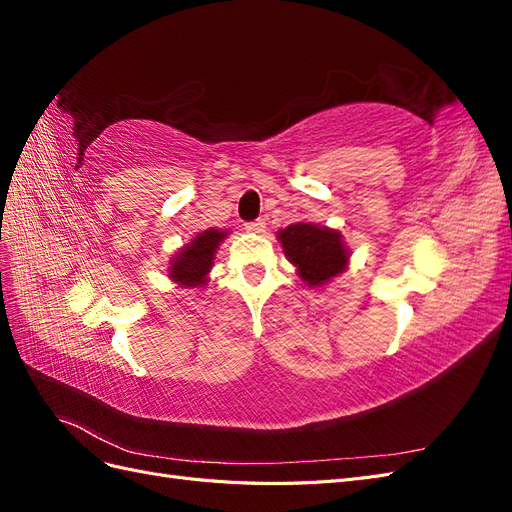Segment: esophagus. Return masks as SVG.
Returning a JSON list of instances; mask_svg holds the SVG:
<instances>
[{"label": "esophagus", "instance_id": "1", "mask_svg": "<svg viewBox=\"0 0 512 512\" xmlns=\"http://www.w3.org/2000/svg\"><path fill=\"white\" fill-rule=\"evenodd\" d=\"M245 230L252 232V235H262V232L267 230V224H265V220H256V222L245 224Z\"/></svg>", "mask_w": 512, "mask_h": 512}]
</instances>
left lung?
I'll list each match as a JSON object with an SVG mask.
<instances>
[{
    "instance_id": "obj_1",
    "label": "left lung",
    "mask_w": 512,
    "mask_h": 512,
    "mask_svg": "<svg viewBox=\"0 0 512 512\" xmlns=\"http://www.w3.org/2000/svg\"><path fill=\"white\" fill-rule=\"evenodd\" d=\"M286 258L297 267L301 282L309 288L327 286L350 265V247L342 232L314 222H297L277 232Z\"/></svg>"
}]
</instances>
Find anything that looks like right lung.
I'll return each mask as SVG.
<instances>
[{
    "label": "right lung",
    "mask_w": 512,
    "mask_h": 512,
    "mask_svg": "<svg viewBox=\"0 0 512 512\" xmlns=\"http://www.w3.org/2000/svg\"><path fill=\"white\" fill-rule=\"evenodd\" d=\"M230 235V230L222 228H207L196 232L188 243L173 254L168 260L166 273L170 282H175L181 288H203L209 282V273L213 269L215 252L220 243Z\"/></svg>",
    "instance_id": "add662e5"
}]
</instances>
